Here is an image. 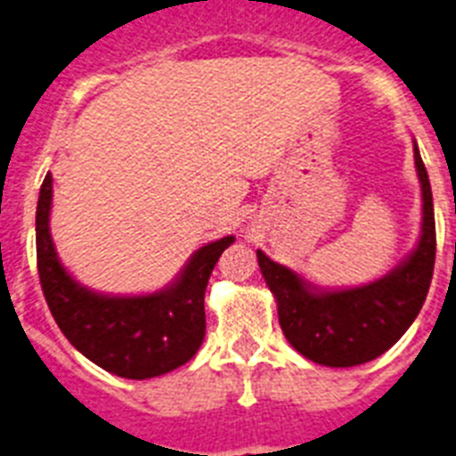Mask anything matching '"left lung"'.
<instances>
[{"mask_svg": "<svg viewBox=\"0 0 456 456\" xmlns=\"http://www.w3.org/2000/svg\"><path fill=\"white\" fill-rule=\"evenodd\" d=\"M422 189V232L400 267L361 288L315 289L285 265L257 251V265L276 297L278 322L301 356L326 368H354L388 352L420 313L436 260V224L427 168L413 143Z\"/></svg>", "mask_w": 456, "mask_h": 456, "instance_id": "left-lung-1", "label": "left lung"}]
</instances>
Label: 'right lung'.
I'll use <instances>...</instances> for the list:
<instances>
[{"mask_svg":"<svg viewBox=\"0 0 456 456\" xmlns=\"http://www.w3.org/2000/svg\"><path fill=\"white\" fill-rule=\"evenodd\" d=\"M52 175L36 208L40 288L63 336L88 361L125 379H151L180 368L205 338V288L235 237L209 241L189 257L171 285L139 297H109L79 285L59 263L50 235Z\"/></svg>","mask_w":456,"mask_h":456,"instance_id":"1","label":"right lung"}]
</instances>
